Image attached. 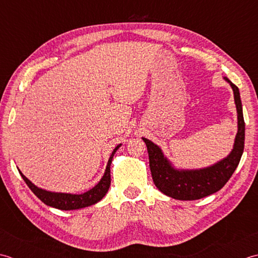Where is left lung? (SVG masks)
<instances>
[{
    "label": "left lung",
    "mask_w": 258,
    "mask_h": 258,
    "mask_svg": "<svg viewBox=\"0 0 258 258\" xmlns=\"http://www.w3.org/2000/svg\"><path fill=\"white\" fill-rule=\"evenodd\" d=\"M225 80L233 88L238 113V133L236 135L234 149L227 158L204 169L176 170L165 158L158 146L143 138L148 149L149 167L154 183L165 195L179 201H196L209 196L222 189L237 168L244 151L245 121L238 88L229 79L225 78Z\"/></svg>",
    "instance_id": "1"
}]
</instances>
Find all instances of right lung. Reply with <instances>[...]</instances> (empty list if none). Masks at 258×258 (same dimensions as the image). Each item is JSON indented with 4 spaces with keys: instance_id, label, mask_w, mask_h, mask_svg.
Segmentation results:
<instances>
[{
    "instance_id": "right-lung-1",
    "label": "right lung",
    "mask_w": 258,
    "mask_h": 258,
    "mask_svg": "<svg viewBox=\"0 0 258 258\" xmlns=\"http://www.w3.org/2000/svg\"><path fill=\"white\" fill-rule=\"evenodd\" d=\"M120 146H117L112 151L111 156H110L108 165L106 168V172H104L101 180L99 181L98 185L94 186L90 190H88L85 194L81 195H71V194H61V192H51L40 189L36 186H34L28 178H26L22 172L20 171V175L22 176L23 180L26 182V185L29 186L31 190L33 191L34 195L38 197L41 202H43L48 206L54 207L61 210H73L79 209L83 207L91 206V205L98 203L101 201L103 196L106 195L108 189L110 187V182H111V178H110V165L113 158L114 152L117 151Z\"/></svg>"
}]
</instances>
